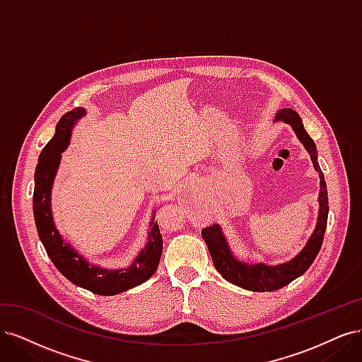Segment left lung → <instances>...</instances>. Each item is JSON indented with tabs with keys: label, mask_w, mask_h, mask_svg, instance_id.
Masks as SVG:
<instances>
[{
	"label": "left lung",
	"mask_w": 362,
	"mask_h": 362,
	"mask_svg": "<svg viewBox=\"0 0 362 362\" xmlns=\"http://www.w3.org/2000/svg\"><path fill=\"white\" fill-rule=\"evenodd\" d=\"M275 122H284L293 128L294 134L298 136L303 148L308 151L313 166L320 178V192H319V216L317 223L308 242L305 243L302 250L294 258L288 259L282 264L270 266L266 262H246L234 255L228 240L223 234L221 225H213L202 229V238L210 250L213 258V264L217 272L237 287H242L250 291H273L288 286L291 281L302 276L310 269L313 261L322 247V242L326 231L327 213H329V204H327V190L323 172L317 161V148L314 140L306 133L300 116L291 108H282L278 112Z\"/></svg>",
	"instance_id": "1"
}]
</instances>
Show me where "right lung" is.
<instances>
[{"label": "right lung", "mask_w": 362, "mask_h": 362, "mask_svg": "<svg viewBox=\"0 0 362 362\" xmlns=\"http://www.w3.org/2000/svg\"><path fill=\"white\" fill-rule=\"evenodd\" d=\"M83 116H86L83 107H76L75 110L63 115L57 122L56 134L42 149L35 172L33 214L40 242L63 276L95 294L115 296L140 286L154 275L161 257L163 237L154 221L156 214H152L145 247L140 249L129 266L108 269L93 264L59 233L51 208L52 185L60 168L62 152L69 146L72 129Z\"/></svg>", "instance_id": "obj_1"}]
</instances>
